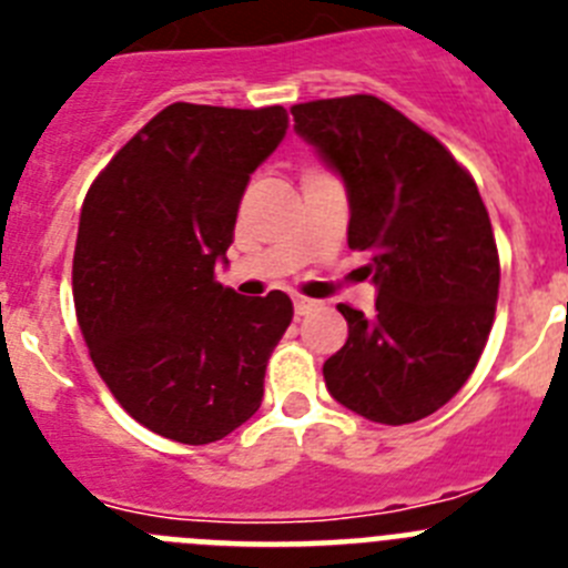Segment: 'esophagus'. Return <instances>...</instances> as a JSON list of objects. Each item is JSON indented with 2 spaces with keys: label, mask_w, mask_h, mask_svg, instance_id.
Here are the masks:
<instances>
[{
  "label": "esophagus",
  "mask_w": 568,
  "mask_h": 568,
  "mask_svg": "<svg viewBox=\"0 0 568 568\" xmlns=\"http://www.w3.org/2000/svg\"><path fill=\"white\" fill-rule=\"evenodd\" d=\"M293 307H295V315H307L310 310L315 307V301L304 298V295H295V298H293Z\"/></svg>",
  "instance_id": "34e87169"
}]
</instances>
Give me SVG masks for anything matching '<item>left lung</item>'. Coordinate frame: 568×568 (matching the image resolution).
Segmentation results:
<instances>
[{"mask_svg": "<svg viewBox=\"0 0 568 568\" xmlns=\"http://www.w3.org/2000/svg\"><path fill=\"white\" fill-rule=\"evenodd\" d=\"M344 175L349 247L378 284L375 315L338 304L349 338L324 364L338 404L413 424L458 393L489 338L500 258L469 170L433 133L369 93L290 108Z\"/></svg>", "mask_w": 568, "mask_h": 568, "instance_id": "8db88e82", "label": "left lung"}]
</instances>
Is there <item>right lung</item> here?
Instances as JSON below:
<instances>
[{
  "label": "right lung",
  "instance_id": "add662e5",
  "mask_svg": "<svg viewBox=\"0 0 568 568\" xmlns=\"http://www.w3.org/2000/svg\"><path fill=\"white\" fill-rule=\"evenodd\" d=\"M287 110L168 104L93 179L73 253V304L97 373L124 413L179 444L222 440L255 415L293 321L273 290L215 281L250 173Z\"/></svg>",
  "mask_w": 568,
  "mask_h": 568
}]
</instances>
